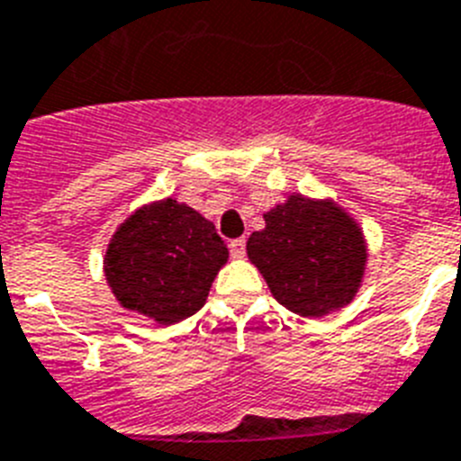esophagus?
<instances>
[{
    "instance_id": "34e87169",
    "label": "esophagus",
    "mask_w": 461,
    "mask_h": 461,
    "mask_svg": "<svg viewBox=\"0 0 461 461\" xmlns=\"http://www.w3.org/2000/svg\"><path fill=\"white\" fill-rule=\"evenodd\" d=\"M228 249H230V257H235V258L245 257V249H247V242H245V238L230 240V245H228Z\"/></svg>"
}]
</instances>
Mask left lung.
<instances>
[{
	"label": "left lung",
	"instance_id": "left-lung-1",
	"mask_svg": "<svg viewBox=\"0 0 461 461\" xmlns=\"http://www.w3.org/2000/svg\"><path fill=\"white\" fill-rule=\"evenodd\" d=\"M264 219V230L247 240V254L277 302L306 318L351 302L367 258L353 219L332 203L302 195H292Z\"/></svg>",
	"mask_w": 461,
	"mask_h": 461
}]
</instances>
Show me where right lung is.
I'll list each match as a JSON object with an SVG mask.
<instances>
[{
	"instance_id": "add662e5",
	"label": "right lung",
	"mask_w": 461,
	"mask_h": 461,
	"mask_svg": "<svg viewBox=\"0 0 461 461\" xmlns=\"http://www.w3.org/2000/svg\"><path fill=\"white\" fill-rule=\"evenodd\" d=\"M228 247L195 209L162 200L139 209L105 254V276L124 308L171 325L204 306Z\"/></svg>"
}]
</instances>
